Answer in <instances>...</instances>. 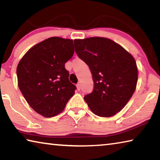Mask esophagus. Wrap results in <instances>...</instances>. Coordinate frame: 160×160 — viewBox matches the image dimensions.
<instances>
[{"label":"esophagus","instance_id":"obj_1","mask_svg":"<svg viewBox=\"0 0 160 160\" xmlns=\"http://www.w3.org/2000/svg\"><path fill=\"white\" fill-rule=\"evenodd\" d=\"M76 86H77L78 90V91H80V89H81V85H80V83H78L77 85H76Z\"/></svg>","mask_w":160,"mask_h":160}]
</instances>
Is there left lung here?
Returning <instances> with one entry per match:
<instances>
[{"instance_id":"obj_1","label":"left lung","mask_w":160,"mask_h":160,"mask_svg":"<svg viewBox=\"0 0 160 160\" xmlns=\"http://www.w3.org/2000/svg\"><path fill=\"white\" fill-rule=\"evenodd\" d=\"M75 51L88 65L94 89L84 97L94 114L110 117L131 98L138 82L134 58L121 46L103 37L74 40Z\"/></svg>"}]
</instances>
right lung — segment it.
Returning <instances> with one entry per match:
<instances>
[{
	"label": "right lung",
	"mask_w": 160,
	"mask_h": 160,
	"mask_svg": "<svg viewBox=\"0 0 160 160\" xmlns=\"http://www.w3.org/2000/svg\"><path fill=\"white\" fill-rule=\"evenodd\" d=\"M74 53L72 39L51 37L31 48L17 68L18 87L32 109L44 117L63 112L76 87L65 63Z\"/></svg>",
	"instance_id": "1"
}]
</instances>
